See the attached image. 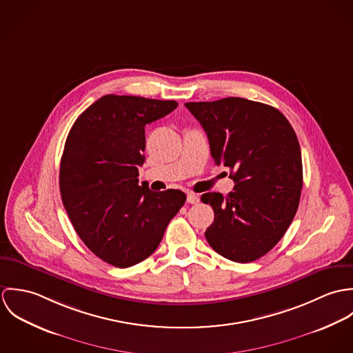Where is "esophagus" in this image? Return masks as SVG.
<instances>
[{
    "label": "esophagus",
    "instance_id": "34e87169",
    "mask_svg": "<svg viewBox=\"0 0 353 353\" xmlns=\"http://www.w3.org/2000/svg\"><path fill=\"white\" fill-rule=\"evenodd\" d=\"M188 202L189 203H199L200 202V197L196 193H188Z\"/></svg>",
    "mask_w": 353,
    "mask_h": 353
}]
</instances>
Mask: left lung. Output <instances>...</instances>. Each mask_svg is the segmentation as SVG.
<instances>
[{
    "label": "left lung",
    "instance_id": "1",
    "mask_svg": "<svg viewBox=\"0 0 353 353\" xmlns=\"http://www.w3.org/2000/svg\"><path fill=\"white\" fill-rule=\"evenodd\" d=\"M201 123L217 165L231 170L234 192L205 193L214 212L205 238L234 262H252L284 236L298 210L302 153L295 130L274 107L243 98L185 103Z\"/></svg>",
    "mask_w": 353,
    "mask_h": 353
}]
</instances>
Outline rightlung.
Segmentation results:
<instances>
[{
    "mask_svg": "<svg viewBox=\"0 0 353 353\" xmlns=\"http://www.w3.org/2000/svg\"><path fill=\"white\" fill-rule=\"evenodd\" d=\"M175 101L104 95L73 123L61 157L59 192L85 246L117 268L154 252L186 201L181 190L139 186L145 125L176 108Z\"/></svg>",
    "mask_w": 353,
    "mask_h": 353,
    "instance_id": "add662e5",
    "label": "right lung"
}]
</instances>
